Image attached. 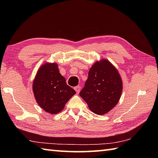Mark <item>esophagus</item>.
Here are the masks:
<instances>
[{
    "label": "esophagus",
    "instance_id": "esophagus-1",
    "mask_svg": "<svg viewBox=\"0 0 158 158\" xmlns=\"http://www.w3.org/2000/svg\"><path fill=\"white\" fill-rule=\"evenodd\" d=\"M74 89H75V90L76 91L77 93H79L80 92V89H81V88H80L79 86H76L74 88Z\"/></svg>",
    "mask_w": 158,
    "mask_h": 158
}]
</instances>
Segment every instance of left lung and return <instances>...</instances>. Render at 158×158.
<instances>
[{
	"label": "left lung",
	"instance_id": "8db88e82",
	"mask_svg": "<svg viewBox=\"0 0 158 158\" xmlns=\"http://www.w3.org/2000/svg\"><path fill=\"white\" fill-rule=\"evenodd\" d=\"M122 90L118 70L108 60L101 59L90 68L88 79L79 95L93 113L103 115L118 103Z\"/></svg>",
	"mask_w": 158,
	"mask_h": 158
}]
</instances>
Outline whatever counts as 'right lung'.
<instances>
[{"label": "right lung", "instance_id": "right-lung-1", "mask_svg": "<svg viewBox=\"0 0 158 158\" xmlns=\"http://www.w3.org/2000/svg\"><path fill=\"white\" fill-rule=\"evenodd\" d=\"M36 102L45 111L57 114L76 92L66 84L57 63L46 62L39 67L32 83Z\"/></svg>", "mask_w": 158, "mask_h": 158}]
</instances>
